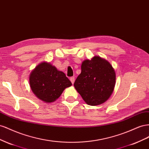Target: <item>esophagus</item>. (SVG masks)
<instances>
[{
  "label": "esophagus",
  "instance_id": "34e87169",
  "mask_svg": "<svg viewBox=\"0 0 149 149\" xmlns=\"http://www.w3.org/2000/svg\"><path fill=\"white\" fill-rule=\"evenodd\" d=\"M70 80L71 81V82L72 83V84H73L74 83V81H75V77H71L70 78Z\"/></svg>",
  "mask_w": 149,
  "mask_h": 149
}]
</instances>
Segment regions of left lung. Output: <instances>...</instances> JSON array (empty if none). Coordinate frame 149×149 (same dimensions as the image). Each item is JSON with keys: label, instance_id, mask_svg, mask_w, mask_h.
<instances>
[{"label": "left lung", "instance_id": "left-lung-1", "mask_svg": "<svg viewBox=\"0 0 149 149\" xmlns=\"http://www.w3.org/2000/svg\"><path fill=\"white\" fill-rule=\"evenodd\" d=\"M116 80V72L110 62L99 56H94L91 60L82 62L81 73L74 86L85 102L95 106L109 99Z\"/></svg>", "mask_w": 149, "mask_h": 149}]
</instances>
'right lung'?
<instances>
[{
  "mask_svg": "<svg viewBox=\"0 0 149 149\" xmlns=\"http://www.w3.org/2000/svg\"><path fill=\"white\" fill-rule=\"evenodd\" d=\"M30 87L38 99L51 103L56 101L72 83L63 72L49 62H42L29 75Z\"/></svg>",
  "mask_w": 149,
  "mask_h": 149,
  "instance_id": "1",
  "label": "right lung"
}]
</instances>
